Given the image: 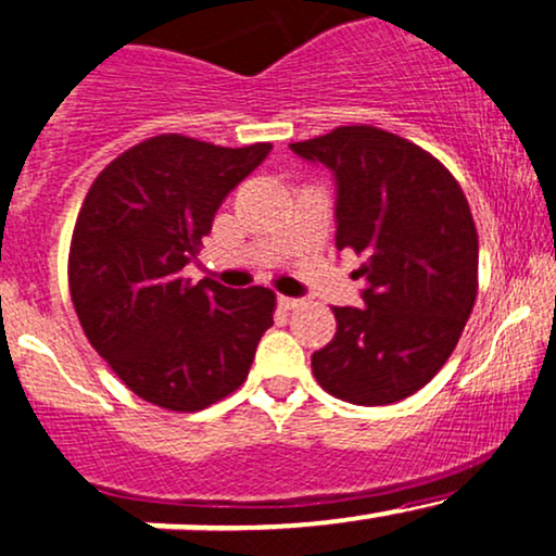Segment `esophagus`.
<instances>
[{"instance_id": "1", "label": "esophagus", "mask_w": 556, "mask_h": 556, "mask_svg": "<svg viewBox=\"0 0 556 556\" xmlns=\"http://www.w3.org/2000/svg\"><path fill=\"white\" fill-rule=\"evenodd\" d=\"M277 303H279V306H282L285 311H292V308L303 306L301 298H288V295H279V298H277Z\"/></svg>"}]
</instances>
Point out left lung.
Segmentation results:
<instances>
[{
    "instance_id": "left-lung-1",
    "label": "left lung",
    "mask_w": 556,
    "mask_h": 556,
    "mask_svg": "<svg viewBox=\"0 0 556 556\" xmlns=\"http://www.w3.org/2000/svg\"><path fill=\"white\" fill-rule=\"evenodd\" d=\"M290 150L332 170L334 245L367 258L356 271L364 308H334L338 332L311 369L348 404H395L441 371L472 314L478 229L465 192L430 152L375 126Z\"/></svg>"
}]
</instances>
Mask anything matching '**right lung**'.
<instances>
[{"mask_svg":"<svg viewBox=\"0 0 556 556\" xmlns=\"http://www.w3.org/2000/svg\"><path fill=\"white\" fill-rule=\"evenodd\" d=\"M268 152L161 134L89 187L68 255L73 308L91 348L150 404L200 412L235 393L274 325L271 290L181 277L227 194Z\"/></svg>","mask_w":556,"mask_h":556,"instance_id":"add662e5","label":"right lung"}]
</instances>
